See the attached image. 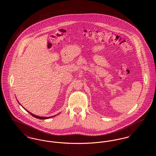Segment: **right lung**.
<instances>
[{
	"instance_id": "obj_1",
	"label": "right lung",
	"mask_w": 156,
	"mask_h": 156,
	"mask_svg": "<svg viewBox=\"0 0 156 156\" xmlns=\"http://www.w3.org/2000/svg\"><path fill=\"white\" fill-rule=\"evenodd\" d=\"M26 111H27L26 109H25ZM27 112H29V113H30V115H31V116H33V117H34V118H37V119H49V118H51L52 117H54V116H50V117H41V116H36V115H33V113H31V112H30L29 111H27ZM57 115H58V114H57Z\"/></svg>"
}]
</instances>
